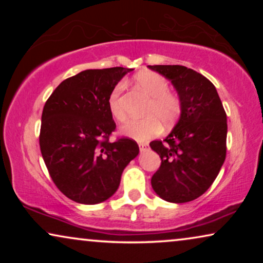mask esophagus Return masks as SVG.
<instances>
[{
	"mask_svg": "<svg viewBox=\"0 0 263 263\" xmlns=\"http://www.w3.org/2000/svg\"><path fill=\"white\" fill-rule=\"evenodd\" d=\"M139 147L141 152H145V151L148 148V145H147V143H139Z\"/></svg>",
	"mask_w": 263,
	"mask_h": 263,
	"instance_id": "34e87169",
	"label": "esophagus"
}]
</instances>
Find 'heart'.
<instances>
[{
	"label": "heart",
	"mask_w": 263,
	"mask_h": 263,
	"mask_svg": "<svg viewBox=\"0 0 263 263\" xmlns=\"http://www.w3.org/2000/svg\"><path fill=\"white\" fill-rule=\"evenodd\" d=\"M134 80L136 86L151 98L145 111L147 117L127 122L121 127V133L138 141H147L160 132V121L164 125H171L177 120L182 109L181 100L175 93L168 92L167 81L158 73L140 71ZM122 89V84L115 86L107 100L111 116L117 122H123L127 117L121 98Z\"/></svg>",
	"instance_id": "b5f03b06"
}]
</instances>
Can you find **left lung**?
I'll list each match as a JSON object with an SVG mask.
<instances>
[{
    "label": "left lung",
    "instance_id": "1",
    "mask_svg": "<svg viewBox=\"0 0 263 263\" xmlns=\"http://www.w3.org/2000/svg\"><path fill=\"white\" fill-rule=\"evenodd\" d=\"M148 68L171 81L182 106L164 141L149 143L161 159L151 179L152 188L167 202H189L210 188L225 161V110L214 85L197 71L183 66Z\"/></svg>",
    "mask_w": 263,
    "mask_h": 263
}]
</instances>
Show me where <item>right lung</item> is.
I'll list each match as a JSON object with an SVG mask.
<instances>
[{"instance_id": "right-lung-1", "label": "right lung", "mask_w": 263, "mask_h": 263, "mask_svg": "<svg viewBox=\"0 0 263 263\" xmlns=\"http://www.w3.org/2000/svg\"><path fill=\"white\" fill-rule=\"evenodd\" d=\"M132 70H82L61 82L46 100L39 135L42 156L57 188L75 202L96 204L112 196L122 172L138 157L134 140L109 141L116 124L107 100Z\"/></svg>"}]
</instances>
